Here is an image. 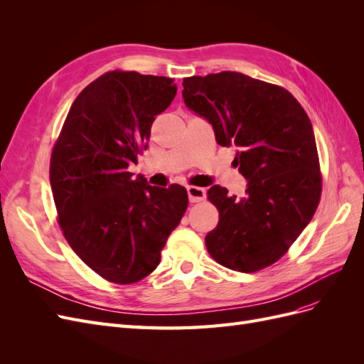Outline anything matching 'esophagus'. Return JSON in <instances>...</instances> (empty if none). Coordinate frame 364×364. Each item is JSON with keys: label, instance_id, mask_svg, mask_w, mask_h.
<instances>
[{"label": "esophagus", "instance_id": "34e87169", "mask_svg": "<svg viewBox=\"0 0 364 364\" xmlns=\"http://www.w3.org/2000/svg\"><path fill=\"white\" fill-rule=\"evenodd\" d=\"M186 191H188V199L193 203L202 202V200H205V197H206V190L200 188V186H188Z\"/></svg>", "mask_w": 364, "mask_h": 364}]
</instances>
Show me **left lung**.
Here are the masks:
<instances>
[{"label":"left lung","instance_id":"left-lung-1","mask_svg":"<svg viewBox=\"0 0 364 364\" xmlns=\"http://www.w3.org/2000/svg\"><path fill=\"white\" fill-rule=\"evenodd\" d=\"M191 112L213 126L217 144L237 149L246 196L213 185L218 225L205 237L218 264L252 273L278 261L311 222L322 181L311 121L281 86L222 71L183 79Z\"/></svg>","mask_w":364,"mask_h":364}]
</instances>
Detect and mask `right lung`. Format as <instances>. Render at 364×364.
I'll use <instances>...</instances> for the list:
<instances>
[{"mask_svg":"<svg viewBox=\"0 0 364 364\" xmlns=\"http://www.w3.org/2000/svg\"><path fill=\"white\" fill-rule=\"evenodd\" d=\"M176 92L168 77L106 73L77 95L53 149L50 182L63 235L111 282L155 270L188 206L183 186H151L129 171Z\"/></svg>","mask_w":364,"mask_h":364,"instance_id":"right-lung-1","label":"right lung"}]
</instances>
